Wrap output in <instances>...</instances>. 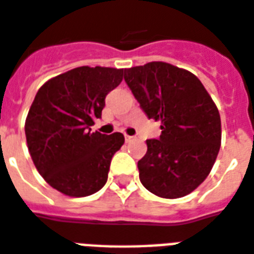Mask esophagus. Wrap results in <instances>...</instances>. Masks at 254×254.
I'll use <instances>...</instances> for the list:
<instances>
[{
  "label": "esophagus",
  "instance_id": "34e87169",
  "mask_svg": "<svg viewBox=\"0 0 254 254\" xmlns=\"http://www.w3.org/2000/svg\"><path fill=\"white\" fill-rule=\"evenodd\" d=\"M135 139V136H131V135H126V142L128 143V142H132Z\"/></svg>",
  "mask_w": 254,
  "mask_h": 254
}]
</instances>
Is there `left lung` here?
Listing matches in <instances>:
<instances>
[{"label":"left lung","mask_w":254,"mask_h":254,"mask_svg":"<svg viewBox=\"0 0 254 254\" xmlns=\"http://www.w3.org/2000/svg\"><path fill=\"white\" fill-rule=\"evenodd\" d=\"M125 81L162 129L158 139L146 140L147 151L138 161L140 183L165 199L188 195L205 180L219 153L216 105L196 75L165 62L125 68Z\"/></svg>","instance_id":"obj_1"}]
</instances>
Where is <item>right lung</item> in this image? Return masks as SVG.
<instances>
[{
  "label": "right lung",
  "mask_w": 254,
  "mask_h": 254,
  "mask_svg": "<svg viewBox=\"0 0 254 254\" xmlns=\"http://www.w3.org/2000/svg\"><path fill=\"white\" fill-rule=\"evenodd\" d=\"M123 68L81 67L39 89L25 120L29 154L39 173L64 195L84 197L108 179L114 154L125 143L120 132H92L107 94L123 79Z\"/></svg>",
  "instance_id": "right-lung-1"
}]
</instances>
